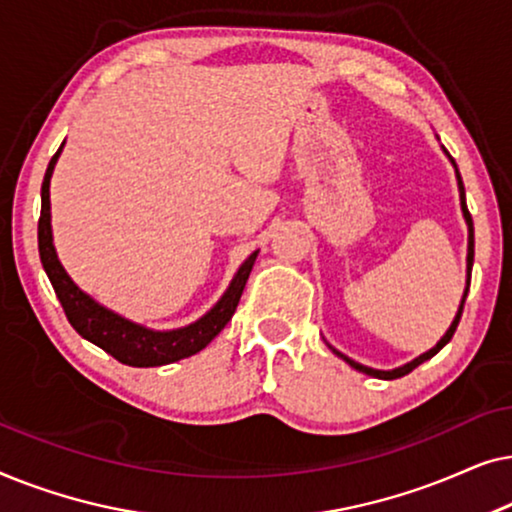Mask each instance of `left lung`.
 Instances as JSON below:
<instances>
[{
	"instance_id": "obj_1",
	"label": "left lung",
	"mask_w": 512,
	"mask_h": 512,
	"mask_svg": "<svg viewBox=\"0 0 512 512\" xmlns=\"http://www.w3.org/2000/svg\"><path fill=\"white\" fill-rule=\"evenodd\" d=\"M454 163V160H452ZM457 179H459V191H461V209H464V219H466V223H468V272H471V268H473V219H471V212H468V207H466V193H464V181H461V177H459V170H457ZM468 284H471V279H468ZM466 296H468V286H466V293H464V298H461V305H459V312H457V317H454V321H452V326L447 328V333L443 335V338H440V342L433 349H429V352L426 354H422V356H417L415 361H410V363H405V366H401V368H394V370H375V368H368V366H361V363H356V361H352V359H347L345 354H340V352H333L338 354V356H342V359H345L349 366L352 368H356L359 370V373H366V375H370V377H380V380H396V377H403V375H408V373H412V370H415L419 363H424L426 359H431V356H436L440 349H443L447 342L452 340V335H454V331H457V326H459V319H461V312H464V303H466Z\"/></svg>"
}]
</instances>
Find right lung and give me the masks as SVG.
Here are the masks:
<instances>
[{
    "instance_id": "obj_1",
    "label": "right lung",
    "mask_w": 512,
    "mask_h": 512,
    "mask_svg": "<svg viewBox=\"0 0 512 512\" xmlns=\"http://www.w3.org/2000/svg\"><path fill=\"white\" fill-rule=\"evenodd\" d=\"M62 149V146H60ZM60 149L48 163L44 184H41V216H39V256L44 263V270L48 279H51L55 296H58L62 310H65L69 324L74 331L93 342V345L102 347L104 352L114 356L116 361L125 363V366L135 368H149V366H165V363L186 359V356L198 354L205 349L216 335H219L240 303L244 286H247L249 272L254 268V261L258 251H254L242 268L237 270L233 284L223 293V298L209 310L205 317L186 328H177V331H149V328L132 324V321L118 317L107 307L97 305L93 298L86 296L79 286H76L58 261L53 247V233H51V200H48V184H51V174L55 167V160L60 156Z\"/></svg>"
}]
</instances>
